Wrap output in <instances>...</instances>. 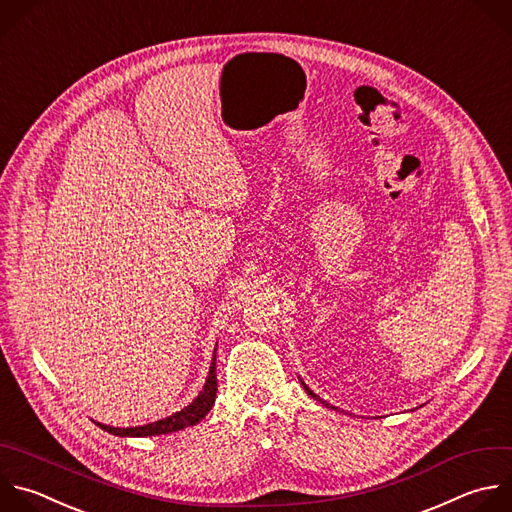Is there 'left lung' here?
Wrapping results in <instances>:
<instances>
[{
  "label": "left lung",
  "instance_id": "8db88e82",
  "mask_svg": "<svg viewBox=\"0 0 512 512\" xmlns=\"http://www.w3.org/2000/svg\"><path fill=\"white\" fill-rule=\"evenodd\" d=\"M301 384H303V388H305V392H307V394H309V396H311V398H313V400H317V402H321V404H325V402H323V400H321V398H319V396H317V394H313V392H311V390H309V388H307V386H305V382H301ZM325 406H327V404H325Z\"/></svg>",
  "mask_w": 512,
  "mask_h": 512
}]
</instances>
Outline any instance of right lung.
I'll use <instances>...</instances> for the list:
<instances>
[{
  "instance_id": "right-lung-1",
  "label": "right lung",
  "mask_w": 512,
  "mask_h": 512,
  "mask_svg": "<svg viewBox=\"0 0 512 512\" xmlns=\"http://www.w3.org/2000/svg\"><path fill=\"white\" fill-rule=\"evenodd\" d=\"M215 398H217V354L213 356L209 376H207V382H205L201 394L187 408H183L181 412L168 416V418H162V420H156V422H150V424H144V426H134V428H114V426H106V424H100V422H96V424L102 430H106L114 436L170 434V432H179V430H185L189 426L199 424L209 414V410L213 408Z\"/></svg>"
}]
</instances>
